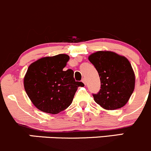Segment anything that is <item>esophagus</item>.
<instances>
[{
    "label": "esophagus",
    "mask_w": 151,
    "mask_h": 151,
    "mask_svg": "<svg viewBox=\"0 0 151 151\" xmlns=\"http://www.w3.org/2000/svg\"><path fill=\"white\" fill-rule=\"evenodd\" d=\"M81 81H82V82H83V83H84V84H85V85H86V78H83V79H82V80H81Z\"/></svg>",
    "instance_id": "obj_1"
}]
</instances>
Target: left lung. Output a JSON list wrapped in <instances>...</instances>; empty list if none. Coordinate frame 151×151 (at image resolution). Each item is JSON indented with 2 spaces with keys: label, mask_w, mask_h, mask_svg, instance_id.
Here are the masks:
<instances>
[{
  "label": "left lung",
  "mask_w": 151,
  "mask_h": 151,
  "mask_svg": "<svg viewBox=\"0 0 151 151\" xmlns=\"http://www.w3.org/2000/svg\"><path fill=\"white\" fill-rule=\"evenodd\" d=\"M88 59L101 80V89L93 95L95 102L106 110L124 106L135 87V74L128 59L109 50L95 52Z\"/></svg>",
  "instance_id": "obj_1"
}]
</instances>
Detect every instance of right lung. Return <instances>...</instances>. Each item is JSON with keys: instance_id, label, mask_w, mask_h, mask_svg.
I'll return each mask as SVG.
<instances>
[{"instance_id": "1", "label": "right lung", "mask_w": 151, "mask_h": 151, "mask_svg": "<svg viewBox=\"0 0 151 151\" xmlns=\"http://www.w3.org/2000/svg\"><path fill=\"white\" fill-rule=\"evenodd\" d=\"M70 56L59 54L45 56L31 63L23 78L25 90L32 104L40 111L56 114L73 102L82 82L76 81L74 73L64 71Z\"/></svg>"}]
</instances>
